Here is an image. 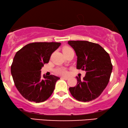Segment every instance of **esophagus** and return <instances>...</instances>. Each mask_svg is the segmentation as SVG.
I'll return each mask as SVG.
<instances>
[{
    "label": "esophagus",
    "instance_id": "obj_1",
    "mask_svg": "<svg viewBox=\"0 0 128 128\" xmlns=\"http://www.w3.org/2000/svg\"><path fill=\"white\" fill-rule=\"evenodd\" d=\"M61 79H64V80H68V78H67V77H61Z\"/></svg>",
    "mask_w": 128,
    "mask_h": 128
}]
</instances>
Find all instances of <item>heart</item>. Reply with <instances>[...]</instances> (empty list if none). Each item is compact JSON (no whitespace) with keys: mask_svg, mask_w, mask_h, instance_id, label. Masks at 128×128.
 <instances>
[{"mask_svg":"<svg viewBox=\"0 0 128 128\" xmlns=\"http://www.w3.org/2000/svg\"><path fill=\"white\" fill-rule=\"evenodd\" d=\"M72 50L69 47H65L64 49H63V52H67L69 51V50ZM56 73L58 74H60V75H66L67 74V72L66 70V68H62V67H60V68H58L56 69Z\"/></svg>","mask_w":128,"mask_h":128,"instance_id":"1","label":"heart"}]
</instances>
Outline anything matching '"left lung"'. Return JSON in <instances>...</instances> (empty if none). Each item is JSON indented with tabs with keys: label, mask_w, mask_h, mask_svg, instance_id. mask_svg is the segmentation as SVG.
<instances>
[{
	"label": "left lung",
	"mask_w": 128,
	"mask_h": 128,
	"mask_svg": "<svg viewBox=\"0 0 128 128\" xmlns=\"http://www.w3.org/2000/svg\"><path fill=\"white\" fill-rule=\"evenodd\" d=\"M77 55L78 69L86 72L77 85L69 88L71 94L79 101L89 102L101 94L110 80L113 66L109 54L100 44L88 41H68Z\"/></svg>",
	"instance_id": "left-lung-1"
}]
</instances>
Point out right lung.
I'll list each match as a JSON object with an SVG mask.
<instances>
[{"label": "right lung", "mask_w": 128, "mask_h": 128, "mask_svg": "<svg viewBox=\"0 0 128 128\" xmlns=\"http://www.w3.org/2000/svg\"><path fill=\"white\" fill-rule=\"evenodd\" d=\"M60 45L58 42L32 43L16 53L10 68L11 74L15 86L26 100L44 102L52 95L60 78L44 74L42 77L40 70Z\"/></svg>", "instance_id": "add662e5"}]
</instances>
